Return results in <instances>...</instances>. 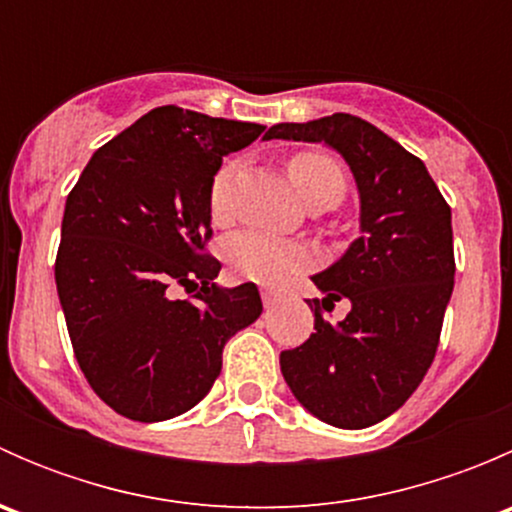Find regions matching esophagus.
I'll use <instances>...</instances> for the list:
<instances>
[{
	"mask_svg": "<svg viewBox=\"0 0 512 512\" xmlns=\"http://www.w3.org/2000/svg\"><path fill=\"white\" fill-rule=\"evenodd\" d=\"M277 302H280V294H277V292H272V289H262V304H265L267 309H270V307H275Z\"/></svg>",
	"mask_w": 512,
	"mask_h": 512,
	"instance_id": "esophagus-1",
	"label": "esophagus"
}]
</instances>
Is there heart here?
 I'll return each instance as SVG.
<instances>
[{
  "instance_id": "1",
  "label": "heart",
  "mask_w": 512,
  "mask_h": 512,
  "mask_svg": "<svg viewBox=\"0 0 512 512\" xmlns=\"http://www.w3.org/2000/svg\"><path fill=\"white\" fill-rule=\"evenodd\" d=\"M235 175L237 163L230 160L215 173L213 183H210V215L218 223H225L230 218V190L235 183ZM287 175L307 205L332 208L344 198V190H347V175H344L342 165L327 153H294L287 160ZM225 255L230 262V270L237 277L262 282V285H275L304 262V252L297 245L257 230L232 235L227 240Z\"/></svg>"
}]
</instances>
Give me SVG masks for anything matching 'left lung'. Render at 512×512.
<instances>
[{"label":"left lung","mask_w":512,"mask_h":512,"mask_svg":"<svg viewBox=\"0 0 512 512\" xmlns=\"http://www.w3.org/2000/svg\"><path fill=\"white\" fill-rule=\"evenodd\" d=\"M272 138L327 143L347 160L361 230L332 267L312 277L322 306L349 298L353 309L332 325L314 299L317 332L280 354L282 376L319 421L374 426L406 404L436 356L456 275L451 208L421 160L352 113L277 123L265 133Z\"/></svg>","instance_id":"obj_1"}]
</instances>
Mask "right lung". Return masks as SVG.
<instances>
[{
    "label": "right lung",
    "instance_id": "add662e5",
    "mask_svg": "<svg viewBox=\"0 0 512 512\" xmlns=\"http://www.w3.org/2000/svg\"><path fill=\"white\" fill-rule=\"evenodd\" d=\"M265 126L160 106L91 156L66 198L56 292L86 381L153 423L213 389L227 339L262 314L252 282L215 285L210 183ZM183 286L193 300L172 297Z\"/></svg>",
    "mask_w": 512,
    "mask_h": 512
}]
</instances>
